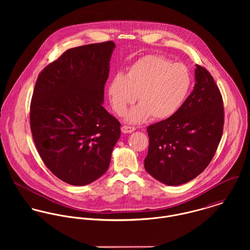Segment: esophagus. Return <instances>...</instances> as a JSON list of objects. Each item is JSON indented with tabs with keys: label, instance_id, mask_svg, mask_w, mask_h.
Instances as JSON below:
<instances>
[{
	"label": "esophagus",
	"instance_id": "obj_1",
	"mask_svg": "<svg viewBox=\"0 0 250 250\" xmlns=\"http://www.w3.org/2000/svg\"><path fill=\"white\" fill-rule=\"evenodd\" d=\"M136 130L135 127H131V126H127V125H124L121 127V131L124 133V134H129V133H132Z\"/></svg>",
	"mask_w": 250,
	"mask_h": 250
}]
</instances>
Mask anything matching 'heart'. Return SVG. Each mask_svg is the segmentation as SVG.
<instances>
[{"label": "heart", "mask_w": 250, "mask_h": 250, "mask_svg": "<svg viewBox=\"0 0 250 250\" xmlns=\"http://www.w3.org/2000/svg\"><path fill=\"white\" fill-rule=\"evenodd\" d=\"M191 86V76L181 63L161 56H146L131 65L126 76L115 75L108 85L111 107L123 115L129 105H139L127 115L131 123H140L151 116L155 120L174 115L185 102Z\"/></svg>", "instance_id": "obj_1"}]
</instances>
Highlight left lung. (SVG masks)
Segmentation results:
<instances>
[{
	"instance_id": "obj_1",
	"label": "left lung",
	"mask_w": 250,
	"mask_h": 250,
	"mask_svg": "<svg viewBox=\"0 0 250 250\" xmlns=\"http://www.w3.org/2000/svg\"><path fill=\"white\" fill-rule=\"evenodd\" d=\"M192 92L178 111L148 126L146 171L158 181L178 186L209 166L221 140L224 107L219 88L205 67L196 64Z\"/></svg>"
}]
</instances>
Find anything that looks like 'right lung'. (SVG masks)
<instances>
[{
	"mask_svg": "<svg viewBox=\"0 0 250 250\" xmlns=\"http://www.w3.org/2000/svg\"><path fill=\"white\" fill-rule=\"evenodd\" d=\"M112 41L66 50L36 80L30 124L49 170L73 186H84L108 168L120 137L119 121L103 107Z\"/></svg>",
	"mask_w": 250,
	"mask_h": 250,
	"instance_id": "1",
	"label": "right lung"
}]
</instances>
